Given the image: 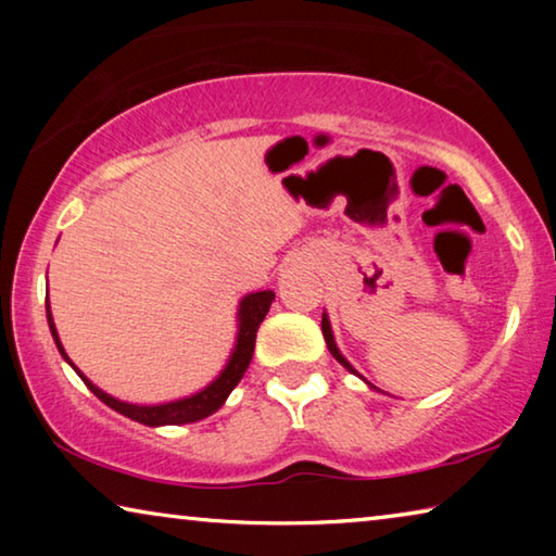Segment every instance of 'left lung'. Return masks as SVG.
<instances>
[{"instance_id":"8db88e82","label":"left lung","mask_w":556,"mask_h":556,"mask_svg":"<svg viewBox=\"0 0 556 556\" xmlns=\"http://www.w3.org/2000/svg\"><path fill=\"white\" fill-rule=\"evenodd\" d=\"M321 331H324V338H326V345H328V351H331V355L336 357V361H338V363H341L345 370H351V372H355V370H353V365H351V363H348V361H345V357L341 355V351H338V348H336V341H333V333H331V324H328V318H326V314H324V318H321ZM355 375H357V372H355Z\"/></svg>"}]
</instances>
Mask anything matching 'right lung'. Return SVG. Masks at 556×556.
Instances as JSON below:
<instances>
[{"label":"right lung","instance_id":"right-lung-1","mask_svg":"<svg viewBox=\"0 0 556 556\" xmlns=\"http://www.w3.org/2000/svg\"><path fill=\"white\" fill-rule=\"evenodd\" d=\"M271 301H275V291H255V294H248L240 301V333H238V345H235L230 363L225 365V370L218 375V380L211 382L208 388L201 390L199 394H193V397H186V400H178V402H166V404H154V407H142V404H127V402H119L115 397H110L108 392H102L100 388H96L86 375H83L75 365L68 361V355H65L63 345L59 341V333H55V326H53V316H51V308L46 306V316H49V328L53 333V341L59 345L61 355L65 357L73 365V370L80 375V380L88 384V390L96 394L98 400H102L119 414H125V417L139 421V425H147V427H164V425H191V421H199L205 419L208 414L218 412L223 407V402L228 400V394L235 390V384L242 380L244 370H248V365L252 361V353H255V338H257V328L260 324L265 321V316L269 312Z\"/></svg>","mask_w":556,"mask_h":556}]
</instances>
